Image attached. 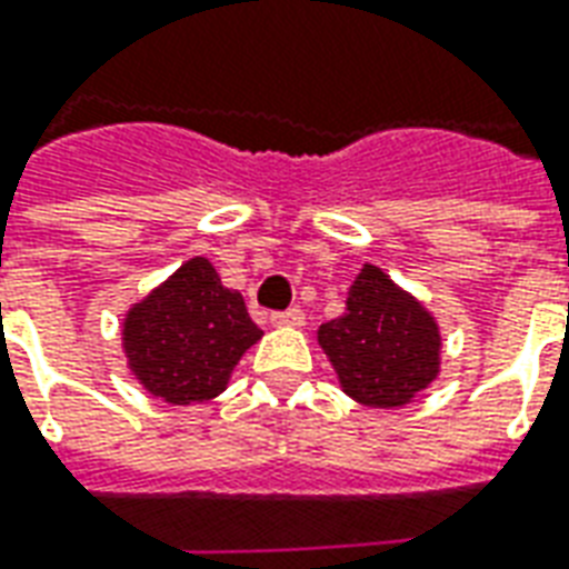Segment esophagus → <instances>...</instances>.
Here are the masks:
<instances>
[{"mask_svg":"<svg viewBox=\"0 0 569 569\" xmlns=\"http://www.w3.org/2000/svg\"><path fill=\"white\" fill-rule=\"evenodd\" d=\"M271 322H273V326H286V328L305 326V310H301V307H289V310H280V313H273Z\"/></svg>","mask_w":569,"mask_h":569,"instance_id":"obj_1","label":"esophagus"}]
</instances>
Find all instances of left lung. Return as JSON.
Segmentation results:
<instances>
[{
  "label": "left lung",
  "instance_id": "8db88e82",
  "mask_svg": "<svg viewBox=\"0 0 569 569\" xmlns=\"http://www.w3.org/2000/svg\"><path fill=\"white\" fill-rule=\"evenodd\" d=\"M340 386L368 407H403L437 377L440 335L413 296L365 264L349 289L347 313L319 328Z\"/></svg>",
  "mask_w": 569,
  "mask_h": 569
}]
</instances>
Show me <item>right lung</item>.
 <instances>
[{
	"instance_id": "1",
	"label": "right lung",
	"mask_w": 569,
	"mask_h": 569,
	"mask_svg": "<svg viewBox=\"0 0 569 569\" xmlns=\"http://www.w3.org/2000/svg\"><path fill=\"white\" fill-rule=\"evenodd\" d=\"M262 338L241 292L226 289L208 259H189L129 310L123 343L134 377L168 403L217 398L243 352Z\"/></svg>"
}]
</instances>
